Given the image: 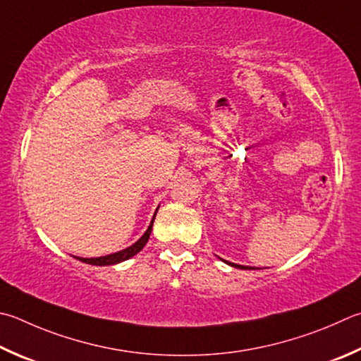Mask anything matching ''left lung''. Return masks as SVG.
I'll list each match as a JSON object with an SVG mask.
<instances>
[{
    "label": "left lung",
    "mask_w": 361,
    "mask_h": 361,
    "mask_svg": "<svg viewBox=\"0 0 361 361\" xmlns=\"http://www.w3.org/2000/svg\"><path fill=\"white\" fill-rule=\"evenodd\" d=\"M222 262H226L227 265H231V267H235V268H241V270H255V267H245V265H238V264H232V262H227V260H224V259H221Z\"/></svg>",
    "instance_id": "1"
}]
</instances>
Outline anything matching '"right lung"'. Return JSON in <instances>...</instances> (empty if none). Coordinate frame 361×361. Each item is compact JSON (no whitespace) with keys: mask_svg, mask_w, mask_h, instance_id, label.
I'll return each instance as SVG.
<instances>
[{"mask_svg":"<svg viewBox=\"0 0 361 361\" xmlns=\"http://www.w3.org/2000/svg\"><path fill=\"white\" fill-rule=\"evenodd\" d=\"M158 212V209H156ZM154 218H156V213L153 216L152 222H149V226L147 228V232L142 235V237L135 241L134 245H130L129 247L123 249V251H118V252H114V254H107V255H102V257H75L78 260L85 262V264H90V265H96V267H106V265H116L120 264V262H124L128 260L130 257H134V255L137 252H140L143 246L147 245V241L149 238V235H152V228H153V222H154Z\"/></svg>","mask_w":361,"mask_h":361,"instance_id":"add662e5","label":"right lung"}]
</instances>
